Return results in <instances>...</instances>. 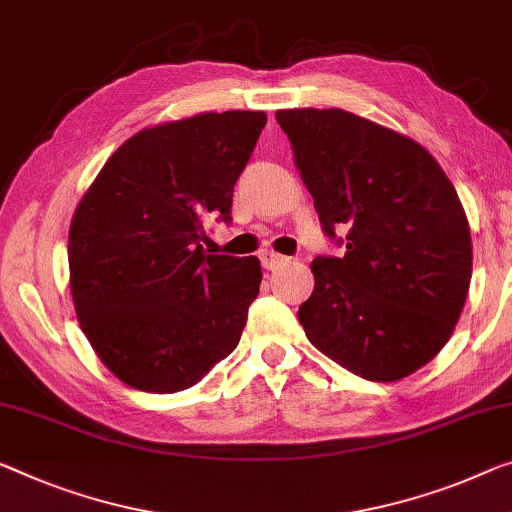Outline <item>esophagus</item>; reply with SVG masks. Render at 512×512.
Masks as SVG:
<instances>
[{"mask_svg":"<svg viewBox=\"0 0 512 512\" xmlns=\"http://www.w3.org/2000/svg\"><path fill=\"white\" fill-rule=\"evenodd\" d=\"M258 256H261V263H263L265 270H279V267L288 261L286 256H281V254H277V251H272V249H263Z\"/></svg>","mask_w":512,"mask_h":512,"instance_id":"34e87169","label":"esophagus"}]
</instances>
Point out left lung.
I'll return each instance as SVG.
<instances>
[{
  "instance_id": "1",
  "label": "left lung",
  "mask_w": 512,
  "mask_h": 512,
  "mask_svg": "<svg viewBox=\"0 0 512 512\" xmlns=\"http://www.w3.org/2000/svg\"><path fill=\"white\" fill-rule=\"evenodd\" d=\"M277 123L322 231L345 249L311 263L306 338L364 380L419 371L451 338L471 281L453 183L416 141L343 109H281Z\"/></svg>"
}]
</instances>
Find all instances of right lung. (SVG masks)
Listing matches in <instances>:
<instances>
[{
  "mask_svg": "<svg viewBox=\"0 0 512 512\" xmlns=\"http://www.w3.org/2000/svg\"><path fill=\"white\" fill-rule=\"evenodd\" d=\"M267 116L199 114L137 132L75 210L70 293L82 332L121 382L176 393L231 355L261 286L256 256L206 254Z\"/></svg>",
  "mask_w": 512,
  "mask_h": 512,
  "instance_id": "right-lung-1",
  "label": "right lung"
}]
</instances>
